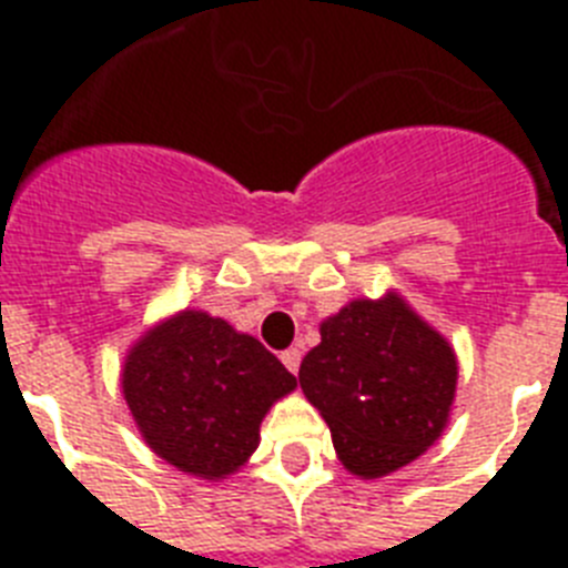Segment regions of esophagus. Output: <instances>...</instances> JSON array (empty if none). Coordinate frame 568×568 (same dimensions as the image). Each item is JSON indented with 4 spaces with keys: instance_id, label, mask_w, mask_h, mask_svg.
<instances>
[{
    "instance_id": "obj_1",
    "label": "esophagus",
    "mask_w": 568,
    "mask_h": 568,
    "mask_svg": "<svg viewBox=\"0 0 568 568\" xmlns=\"http://www.w3.org/2000/svg\"><path fill=\"white\" fill-rule=\"evenodd\" d=\"M280 359H283V365L288 368V372L297 374V368H301V351H297V347H288V351H283V356H280Z\"/></svg>"
}]
</instances>
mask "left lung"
Segmentation results:
<instances>
[{"instance_id":"obj_1","label":"left lung","mask_w":568,"mask_h":568,"mask_svg":"<svg viewBox=\"0 0 568 568\" xmlns=\"http://www.w3.org/2000/svg\"><path fill=\"white\" fill-rule=\"evenodd\" d=\"M301 388L329 424L338 459L383 477L439 439L457 388V356L400 297L354 301L321 324Z\"/></svg>"}]
</instances>
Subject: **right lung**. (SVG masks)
Wrapping results in <instances>:
<instances>
[{
	"label": "right lung",
	"mask_w": 568,
	"mask_h": 568,
	"mask_svg": "<svg viewBox=\"0 0 568 568\" xmlns=\"http://www.w3.org/2000/svg\"><path fill=\"white\" fill-rule=\"evenodd\" d=\"M297 377L253 336L205 312L146 333L123 368V395L146 445L180 471L230 475L256 450L258 424Z\"/></svg>",
	"instance_id": "obj_1"
}]
</instances>
